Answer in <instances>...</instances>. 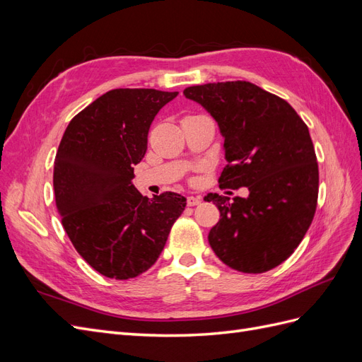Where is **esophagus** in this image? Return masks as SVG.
<instances>
[{"label":"esophagus","instance_id":"34e87169","mask_svg":"<svg viewBox=\"0 0 362 362\" xmlns=\"http://www.w3.org/2000/svg\"><path fill=\"white\" fill-rule=\"evenodd\" d=\"M202 202L201 196H189L187 198V205L189 206H194V205H199Z\"/></svg>","mask_w":362,"mask_h":362}]
</instances>
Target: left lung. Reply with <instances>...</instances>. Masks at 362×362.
I'll return each instance as SVG.
<instances>
[{"label": "left lung", "mask_w": 362, "mask_h": 362, "mask_svg": "<svg viewBox=\"0 0 362 362\" xmlns=\"http://www.w3.org/2000/svg\"><path fill=\"white\" fill-rule=\"evenodd\" d=\"M216 119L228 164L221 189L247 187V198L210 193L221 221L208 234L214 254L243 273L275 269L296 250L313 222L319 164L310 131L282 98L249 81L184 89Z\"/></svg>", "instance_id": "left-lung-1"}]
</instances>
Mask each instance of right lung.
I'll use <instances>...</instances> for the list:
<instances>
[{
    "mask_svg": "<svg viewBox=\"0 0 362 362\" xmlns=\"http://www.w3.org/2000/svg\"><path fill=\"white\" fill-rule=\"evenodd\" d=\"M177 95L113 89L75 115L62 137L52 180L62 225L87 264L107 278L146 272L187 205L173 192L149 199L131 184L152 120Z\"/></svg>",
    "mask_w": 362,
    "mask_h": 362,
    "instance_id": "add662e5",
    "label": "right lung"
}]
</instances>
